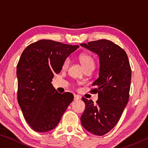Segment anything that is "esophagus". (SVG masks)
I'll return each instance as SVG.
<instances>
[{
  "label": "esophagus",
  "mask_w": 148,
  "mask_h": 148,
  "mask_svg": "<svg viewBox=\"0 0 148 148\" xmlns=\"http://www.w3.org/2000/svg\"><path fill=\"white\" fill-rule=\"evenodd\" d=\"M79 99V97L78 96V95H74V100L75 101H78Z\"/></svg>",
  "instance_id": "1"
}]
</instances>
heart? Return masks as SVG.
Wrapping results in <instances>:
<instances>
[{
    "label": "heart",
    "mask_w": 148,
    "mask_h": 148,
    "mask_svg": "<svg viewBox=\"0 0 148 148\" xmlns=\"http://www.w3.org/2000/svg\"><path fill=\"white\" fill-rule=\"evenodd\" d=\"M79 60L86 70L90 68H94L95 60L91 55L87 53H82L79 56ZM69 62L70 60L69 58L64 59L63 63H62V69H66L69 66Z\"/></svg>",
    "instance_id": "b5f03b06"
}]
</instances>
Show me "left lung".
I'll return each instance as SVG.
<instances>
[{
	"instance_id": "obj_1",
	"label": "left lung",
	"mask_w": 148,
	"mask_h": 148,
	"mask_svg": "<svg viewBox=\"0 0 148 148\" xmlns=\"http://www.w3.org/2000/svg\"><path fill=\"white\" fill-rule=\"evenodd\" d=\"M99 55V77L92 84V93H98L96 104L82 98L86 108L81 122L87 131L102 136L116 126L128 103L131 81V69L123 49L108 40H99L81 44Z\"/></svg>"
}]
</instances>
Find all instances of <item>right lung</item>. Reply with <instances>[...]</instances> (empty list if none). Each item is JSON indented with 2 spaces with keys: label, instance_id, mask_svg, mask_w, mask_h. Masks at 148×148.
Instances as JSON below:
<instances>
[{
  "label": "right lung",
  "instance_id": "obj_1",
  "mask_svg": "<svg viewBox=\"0 0 148 148\" xmlns=\"http://www.w3.org/2000/svg\"><path fill=\"white\" fill-rule=\"evenodd\" d=\"M79 47L51 40L29 45L17 65V101L25 119L34 131L56 127L74 99L71 92L59 93L51 82L61 72L62 63Z\"/></svg>",
  "mask_w": 148,
  "mask_h": 148
}]
</instances>
